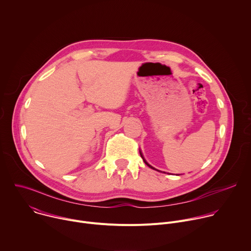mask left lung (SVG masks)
I'll return each instance as SVG.
<instances>
[{
  "label": "left lung",
  "mask_w": 251,
  "mask_h": 251,
  "mask_svg": "<svg viewBox=\"0 0 251 251\" xmlns=\"http://www.w3.org/2000/svg\"><path fill=\"white\" fill-rule=\"evenodd\" d=\"M139 152H140V156H141V158H142V159H143V161H144V163H145V164H146V165H147V166H148V167H149V168H151V169H153V170H156V171H159V170H157V169H155V168H154V167H152V166H151V165H149V164H148V163H147V161H146V160H145V159H144V157H143V154H142V152H141V151H139ZM159 172H160V171H159ZM178 176H180V175H178Z\"/></svg>",
  "instance_id": "left-lung-1"
}]
</instances>
